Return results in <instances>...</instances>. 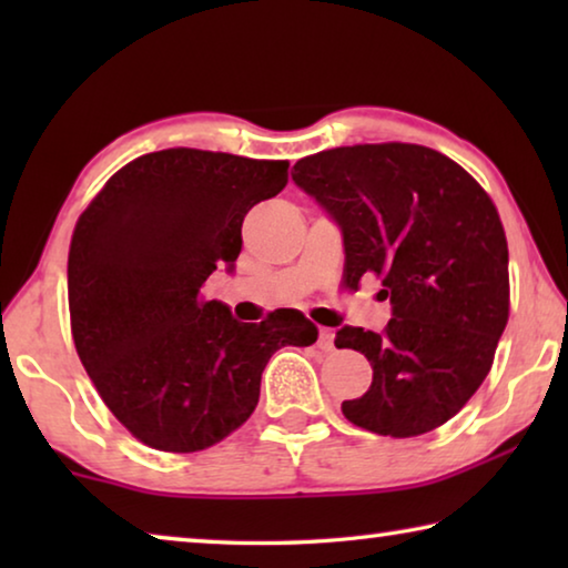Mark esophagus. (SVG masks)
I'll list each match as a JSON object with an SVG mask.
<instances>
[{
    "label": "esophagus",
    "instance_id": "34e87169",
    "mask_svg": "<svg viewBox=\"0 0 568 568\" xmlns=\"http://www.w3.org/2000/svg\"><path fill=\"white\" fill-rule=\"evenodd\" d=\"M318 348L325 351V353L335 351V333L331 328H321V333H318Z\"/></svg>",
    "mask_w": 568,
    "mask_h": 568
}]
</instances>
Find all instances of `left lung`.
Returning <instances> with one entry per match:
<instances>
[{"mask_svg":"<svg viewBox=\"0 0 568 568\" xmlns=\"http://www.w3.org/2000/svg\"><path fill=\"white\" fill-rule=\"evenodd\" d=\"M293 180L341 227L348 285L373 273L390 295L381 333H335L373 368L343 416L393 438L444 426L488 376L508 321V245L491 197L454 160L406 142L325 150L297 160Z\"/></svg>","mask_w":568,"mask_h":568,"instance_id":"left-lung-1","label":"left lung"}]
</instances>
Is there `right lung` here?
I'll list each match as a JSON object with an SVG mask.
<instances>
[{
	"label": "right lung",
	"mask_w": 568,
	"mask_h": 568,
	"mask_svg": "<svg viewBox=\"0 0 568 568\" xmlns=\"http://www.w3.org/2000/svg\"><path fill=\"white\" fill-rule=\"evenodd\" d=\"M287 182V162L172 148L112 175L77 220L67 291L74 348L130 434L170 454L223 440L250 418L283 345L318 328L283 307L240 323L200 287L235 271L243 220Z\"/></svg>",
	"instance_id": "1"
}]
</instances>
